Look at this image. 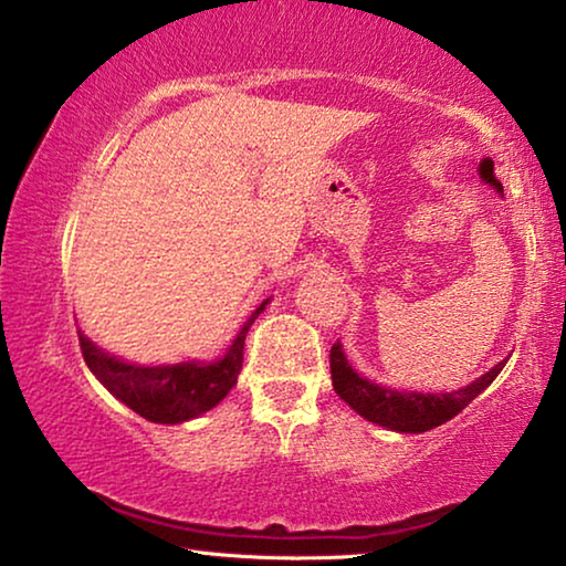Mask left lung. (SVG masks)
<instances>
[{
    "label": "left lung",
    "mask_w": 566,
    "mask_h": 566,
    "mask_svg": "<svg viewBox=\"0 0 566 566\" xmlns=\"http://www.w3.org/2000/svg\"><path fill=\"white\" fill-rule=\"evenodd\" d=\"M504 361L494 364V367L474 379L472 385L454 391H399L375 385L359 371L352 369L342 352V344L337 342L329 352V367H332V385L334 391L347 401V405L357 411L359 417L375 421L379 427H387L391 432H407L419 434L429 432L439 424H444L452 417H457L469 401L482 395V391L492 385L496 375L504 369Z\"/></svg>",
    "instance_id": "left-lung-1"
}]
</instances>
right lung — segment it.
<instances>
[{"mask_svg":"<svg viewBox=\"0 0 566 566\" xmlns=\"http://www.w3.org/2000/svg\"><path fill=\"white\" fill-rule=\"evenodd\" d=\"M266 304L270 300L256 306L252 317L242 324L222 359L142 367V364H129L99 349L80 332L82 357L92 375L139 417L157 421V424H181V421L195 419L217 407L229 395V389L237 385V375L244 359L247 332Z\"/></svg>","mask_w":566,"mask_h":566,"instance_id":"add662e5","label":"right lung"}]
</instances>
